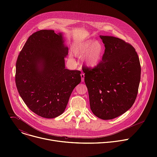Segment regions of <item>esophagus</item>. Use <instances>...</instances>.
<instances>
[{"mask_svg": "<svg viewBox=\"0 0 157 157\" xmlns=\"http://www.w3.org/2000/svg\"><path fill=\"white\" fill-rule=\"evenodd\" d=\"M81 81L83 82L84 80V73H81Z\"/></svg>", "mask_w": 157, "mask_h": 157, "instance_id": "obj_1", "label": "esophagus"}]
</instances>
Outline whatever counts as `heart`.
<instances>
[{"instance_id": "b5f03b06", "label": "heart", "mask_w": 157, "mask_h": 157, "mask_svg": "<svg viewBox=\"0 0 157 157\" xmlns=\"http://www.w3.org/2000/svg\"><path fill=\"white\" fill-rule=\"evenodd\" d=\"M73 53L76 56L85 55V61L91 66L97 65L104 53V44L99 41L88 40L78 43L75 47Z\"/></svg>"}]
</instances>
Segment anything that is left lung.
Wrapping results in <instances>:
<instances>
[{
	"instance_id": "left-lung-1",
	"label": "left lung",
	"mask_w": 157,
	"mask_h": 157,
	"mask_svg": "<svg viewBox=\"0 0 157 157\" xmlns=\"http://www.w3.org/2000/svg\"><path fill=\"white\" fill-rule=\"evenodd\" d=\"M105 46L102 60L94 68L83 65L93 113L103 120L114 119L135 102L141 66L135 48L124 40L100 36Z\"/></svg>"
}]
</instances>
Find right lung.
<instances>
[{"mask_svg":"<svg viewBox=\"0 0 157 157\" xmlns=\"http://www.w3.org/2000/svg\"><path fill=\"white\" fill-rule=\"evenodd\" d=\"M61 33L42 30L29 36L16 63L15 84L27 106L44 118L63 113L81 71L65 68L68 48Z\"/></svg>","mask_w":157,"mask_h":157,"instance_id":"1","label":"right lung"}]
</instances>
